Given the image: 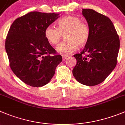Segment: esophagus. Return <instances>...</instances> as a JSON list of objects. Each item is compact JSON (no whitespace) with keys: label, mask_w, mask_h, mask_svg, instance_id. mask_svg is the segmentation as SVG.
Wrapping results in <instances>:
<instances>
[{"label":"esophagus","mask_w":125,"mask_h":125,"mask_svg":"<svg viewBox=\"0 0 125 125\" xmlns=\"http://www.w3.org/2000/svg\"><path fill=\"white\" fill-rule=\"evenodd\" d=\"M68 57V55H62V58H63V60H65V59Z\"/></svg>","instance_id":"esophagus-1"}]
</instances>
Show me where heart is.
Here are the masks:
<instances>
[{"mask_svg": "<svg viewBox=\"0 0 125 125\" xmlns=\"http://www.w3.org/2000/svg\"><path fill=\"white\" fill-rule=\"evenodd\" d=\"M57 28L49 25L45 28L44 35L49 42L53 45L59 44L65 34L66 40L57 47L59 53L67 55L74 52L79 46H83L90 36V29L86 23L78 17L68 15L61 18L57 23Z\"/></svg>", "mask_w": 125, "mask_h": 125, "instance_id": "b5f03b06", "label": "heart"}]
</instances>
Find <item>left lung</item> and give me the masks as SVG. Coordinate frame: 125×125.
Listing matches in <instances>:
<instances>
[{"label": "left lung", "instance_id": "1", "mask_svg": "<svg viewBox=\"0 0 125 125\" xmlns=\"http://www.w3.org/2000/svg\"><path fill=\"white\" fill-rule=\"evenodd\" d=\"M82 13L88 23L90 36L81 53L73 55L76 64L73 74L82 84L95 86L115 68L120 39L108 17L92 9H83Z\"/></svg>", "mask_w": 125, "mask_h": 125}]
</instances>
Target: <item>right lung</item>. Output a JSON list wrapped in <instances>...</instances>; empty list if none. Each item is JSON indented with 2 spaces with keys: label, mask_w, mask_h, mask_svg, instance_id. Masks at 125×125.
Segmentation results:
<instances>
[{
  "label": "right lung",
  "mask_w": 125,
  "mask_h": 125,
  "mask_svg": "<svg viewBox=\"0 0 125 125\" xmlns=\"http://www.w3.org/2000/svg\"><path fill=\"white\" fill-rule=\"evenodd\" d=\"M59 14L29 12L15 20L5 39L10 68L23 82L32 87L48 83L62 60L45 38L44 30Z\"/></svg>",
  "instance_id": "1"
}]
</instances>
